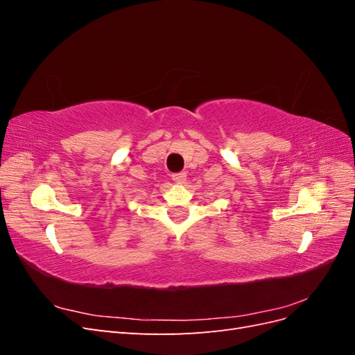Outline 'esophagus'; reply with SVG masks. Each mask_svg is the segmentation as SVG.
I'll return each mask as SVG.
<instances>
[{"instance_id":"esophagus-1","label":"esophagus","mask_w":355,"mask_h":355,"mask_svg":"<svg viewBox=\"0 0 355 355\" xmlns=\"http://www.w3.org/2000/svg\"><path fill=\"white\" fill-rule=\"evenodd\" d=\"M171 179H173L176 184H184L185 179H187V173H185V171H178V173L171 175Z\"/></svg>"}]
</instances>
